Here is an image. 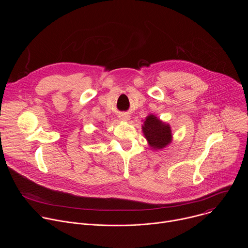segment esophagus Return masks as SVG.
Returning a JSON list of instances; mask_svg holds the SVG:
<instances>
[{
	"label": "esophagus",
	"mask_w": 248,
	"mask_h": 248,
	"mask_svg": "<svg viewBox=\"0 0 248 248\" xmlns=\"http://www.w3.org/2000/svg\"><path fill=\"white\" fill-rule=\"evenodd\" d=\"M120 120L121 121H123V122H128L129 120H130V117L129 116H127V115H125V114H122V115H120Z\"/></svg>",
	"instance_id": "34e87169"
}]
</instances>
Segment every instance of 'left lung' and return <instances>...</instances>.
<instances>
[{"label": "left lung", "instance_id": "obj_1", "mask_svg": "<svg viewBox=\"0 0 248 248\" xmlns=\"http://www.w3.org/2000/svg\"><path fill=\"white\" fill-rule=\"evenodd\" d=\"M142 132L152 150H161L171 143L170 125L157 116L149 114L142 124Z\"/></svg>", "mask_w": 248, "mask_h": 248}]
</instances>
